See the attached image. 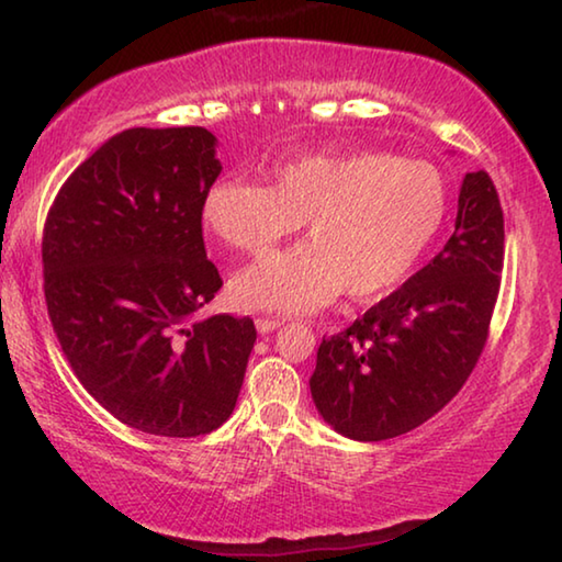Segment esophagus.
I'll return each instance as SVG.
<instances>
[{
  "instance_id": "34e87169",
  "label": "esophagus",
  "mask_w": 562,
  "mask_h": 562,
  "mask_svg": "<svg viewBox=\"0 0 562 562\" xmlns=\"http://www.w3.org/2000/svg\"><path fill=\"white\" fill-rule=\"evenodd\" d=\"M282 325H284V322L278 319V317H258V319H255V327H258L260 335H270V331L280 329Z\"/></svg>"
}]
</instances>
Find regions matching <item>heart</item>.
Segmentation results:
<instances>
[{
  "instance_id": "b5f03b06",
  "label": "heart",
  "mask_w": 562,
  "mask_h": 562,
  "mask_svg": "<svg viewBox=\"0 0 562 562\" xmlns=\"http://www.w3.org/2000/svg\"><path fill=\"white\" fill-rule=\"evenodd\" d=\"M441 170L379 150L315 154L274 168V186L225 176L207 188L203 221L235 250L262 258L307 221L312 243L233 280L243 307L312 312L345 290L374 300L402 284L441 231Z\"/></svg>"
}]
</instances>
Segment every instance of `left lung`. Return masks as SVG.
<instances>
[{
	"label": "left lung",
	"instance_id": "1",
	"mask_svg": "<svg viewBox=\"0 0 562 562\" xmlns=\"http://www.w3.org/2000/svg\"><path fill=\"white\" fill-rule=\"evenodd\" d=\"M503 211L486 170L465 173L443 250L355 325L322 339L310 379L322 418L355 441L422 426L459 394L488 339Z\"/></svg>",
	"mask_w": 562,
	"mask_h": 562
}]
</instances>
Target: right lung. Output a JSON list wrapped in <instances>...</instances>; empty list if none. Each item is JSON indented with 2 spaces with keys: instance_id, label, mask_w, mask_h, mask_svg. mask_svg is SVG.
Wrapping results in <instances>:
<instances>
[{
  "instance_id": "obj_1",
  "label": "right lung",
  "mask_w": 562,
  "mask_h": 562,
  "mask_svg": "<svg viewBox=\"0 0 562 562\" xmlns=\"http://www.w3.org/2000/svg\"><path fill=\"white\" fill-rule=\"evenodd\" d=\"M215 146L201 126L116 133L66 178L42 240L74 374L119 422L173 439L227 422L258 337L250 317H195L223 288L203 243Z\"/></svg>"
}]
</instances>
